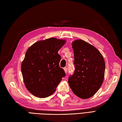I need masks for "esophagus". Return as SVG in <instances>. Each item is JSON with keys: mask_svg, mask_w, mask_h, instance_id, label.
I'll use <instances>...</instances> for the list:
<instances>
[{"mask_svg": "<svg viewBox=\"0 0 122 122\" xmlns=\"http://www.w3.org/2000/svg\"><path fill=\"white\" fill-rule=\"evenodd\" d=\"M64 72H65L66 73H67V72H68V69H67V68H64Z\"/></svg>", "mask_w": 122, "mask_h": 122, "instance_id": "esophagus-1", "label": "esophagus"}]
</instances>
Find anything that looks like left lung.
I'll list each match as a JSON object with an SVG mask.
<instances>
[{
	"mask_svg": "<svg viewBox=\"0 0 122 122\" xmlns=\"http://www.w3.org/2000/svg\"><path fill=\"white\" fill-rule=\"evenodd\" d=\"M75 72L68 83L73 92L80 98L87 99L96 94L103 82L105 63L96 47L81 40L72 42Z\"/></svg>",
	"mask_w": 122,
	"mask_h": 122,
	"instance_id": "left-lung-1",
	"label": "left lung"
}]
</instances>
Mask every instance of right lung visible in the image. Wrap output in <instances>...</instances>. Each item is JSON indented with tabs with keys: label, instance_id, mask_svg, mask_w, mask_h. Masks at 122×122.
I'll list each match as a JSON object with an SVG mask.
<instances>
[{
	"label": "right lung",
	"instance_id": "add662e5",
	"mask_svg": "<svg viewBox=\"0 0 122 122\" xmlns=\"http://www.w3.org/2000/svg\"><path fill=\"white\" fill-rule=\"evenodd\" d=\"M66 41L50 38L33 44L26 52L21 70L27 89L35 96L45 98L56 91L66 76L60 67L59 50Z\"/></svg>",
	"mask_w": 122,
	"mask_h": 122
}]
</instances>
